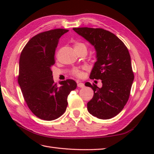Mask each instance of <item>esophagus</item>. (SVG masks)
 I'll list each match as a JSON object with an SVG mask.
<instances>
[{
  "label": "esophagus",
  "mask_w": 154,
  "mask_h": 154,
  "mask_svg": "<svg viewBox=\"0 0 154 154\" xmlns=\"http://www.w3.org/2000/svg\"><path fill=\"white\" fill-rule=\"evenodd\" d=\"M77 87L80 88H83L85 87V85L83 83L80 82V81H77Z\"/></svg>",
  "instance_id": "obj_1"
}]
</instances>
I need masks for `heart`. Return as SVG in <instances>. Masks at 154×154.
<instances>
[{
	"label": "heart",
	"mask_w": 154,
	"mask_h": 154,
	"mask_svg": "<svg viewBox=\"0 0 154 154\" xmlns=\"http://www.w3.org/2000/svg\"><path fill=\"white\" fill-rule=\"evenodd\" d=\"M81 45H85L83 44L82 43H76L75 44V47H79L81 46ZM73 74L74 75H75L76 77H81V75H82V72L81 71H80L79 69H74L73 71Z\"/></svg>",
	"instance_id": "heart-1"
}]
</instances>
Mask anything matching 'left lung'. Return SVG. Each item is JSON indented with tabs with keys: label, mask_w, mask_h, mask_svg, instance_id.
I'll list each match as a JSON object with an SVG mask.
<instances>
[{
	"label": "left lung",
	"mask_w": 154,
	"mask_h": 154,
	"mask_svg": "<svg viewBox=\"0 0 154 154\" xmlns=\"http://www.w3.org/2000/svg\"><path fill=\"white\" fill-rule=\"evenodd\" d=\"M73 30L93 45L97 61L90 75L91 79H100L102 87L87 82L92 88L93 99L87 110L100 119H110L121 112L129 99L134 76L131 58L126 45L116 35L102 28H77Z\"/></svg>",
	"instance_id": "obj_1"
}]
</instances>
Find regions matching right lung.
<instances>
[{
    "label": "right lung",
    "instance_id": "obj_1",
    "mask_svg": "<svg viewBox=\"0 0 154 154\" xmlns=\"http://www.w3.org/2000/svg\"><path fill=\"white\" fill-rule=\"evenodd\" d=\"M69 30L55 29L35 35L21 52L18 81L29 109L37 117L53 120L67 106V97L77 87L72 79L54 83L51 66L55 48L61 35Z\"/></svg>",
    "mask_w": 154,
    "mask_h": 154
}]
</instances>
